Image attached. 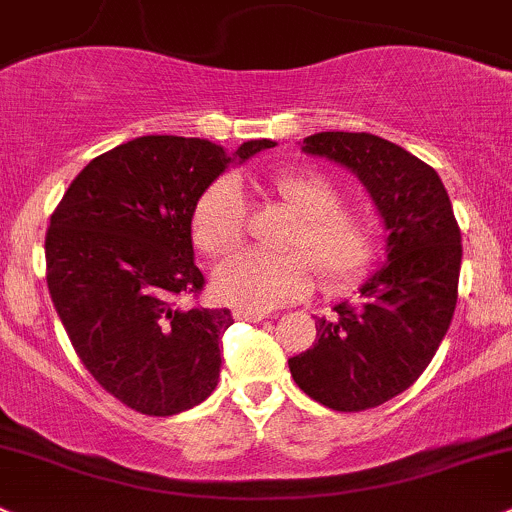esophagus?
<instances>
[{"label":"esophagus","mask_w":512,"mask_h":512,"mask_svg":"<svg viewBox=\"0 0 512 512\" xmlns=\"http://www.w3.org/2000/svg\"><path fill=\"white\" fill-rule=\"evenodd\" d=\"M236 320H249V323H258V320L268 318V313H261V310H249V308H234Z\"/></svg>","instance_id":"obj_1"}]
</instances>
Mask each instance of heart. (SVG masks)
<instances>
[{"instance_id":"1","label":"heart","mask_w":512,"mask_h":512,"mask_svg":"<svg viewBox=\"0 0 512 512\" xmlns=\"http://www.w3.org/2000/svg\"><path fill=\"white\" fill-rule=\"evenodd\" d=\"M263 189L295 217L288 254L241 251L214 273V291L249 310H271L313 291L315 273L325 291L352 286L370 268L377 239L372 221L342 207V192L318 172H281L263 179ZM246 229V204L239 182L214 179L197 199L189 221L192 241L204 256L221 258L239 246Z\"/></svg>"}]
</instances>
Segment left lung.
Masks as SVG:
<instances>
[{
  "mask_svg": "<svg viewBox=\"0 0 512 512\" xmlns=\"http://www.w3.org/2000/svg\"><path fill=\"white\" fill-rule=\"evenodd\" d=\"M308 155L328 157L370 189L387 236V266L360 288V303L318 318L313 347L288 360L310 399L365 412L402 394L429 367L458 298L461 229L434 167L370 133H318Z\"/></svg>",
  "mask_w": 512,
  "mask_h": 512,
  "instance_id": "left-lung-1",
  "label": "left lung"
}]
</instances>
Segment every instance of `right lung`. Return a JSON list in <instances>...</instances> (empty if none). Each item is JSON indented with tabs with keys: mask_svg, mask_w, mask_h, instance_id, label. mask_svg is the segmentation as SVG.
<instances>
[{
	"mask_svg": "<svg viewBox=\"0 0 512 512\" xmlns=\"http://www.w3.org/2000/svg\"><path fill=\"white\" fill-rule=\"evenodd\" d=\"M273 145L244 142L234 157ZM234 157L199 138H135L88 162L51 214L46 283L68 340L100 387L140 414H179L217 387L234 318L179 298L204 291L189 221Z\"/></svg>",
	"mask_w": 512,
	"mask_h": 512,
	"instance_id": "obj_1",
	"label": "right lung"
}]
</instances>
